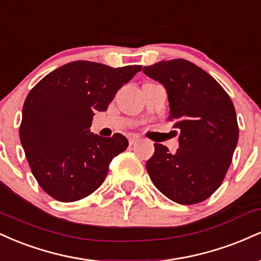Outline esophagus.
<instances>
[{"instance_id":"34e87169","label":"esophagus","mask_w":261,"mask_h":261,"mask_svg":"<svg viewBox=\"0 0 261 261\" xmlns=\"http://www.w3.org/2000/svg\"><path fill=\"white\" fill-rule=\"evenodd\" d=\"M140 141V137L139 136H130L128 137V143H130V145H134V143H136V142H139Z\"/></svg>"}]
</instances>
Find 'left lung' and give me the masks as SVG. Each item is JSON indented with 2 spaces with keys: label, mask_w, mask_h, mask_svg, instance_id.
<instances>
[{
  "label": "left lung",
  "mask_w": 261,
  "mask_h": 261,
  "mask_svg": "<svg viewBox=\"0 0 261 261\" xmlns=\"http://www.w3.org/2000/svg\"><path fill=\"white\" fill-rule=\"evenodd\" d=\"M143 73L164 86L168 119L179 133L175 153L154 143L149 178L172 201L201 202L220 188L232 162L239 136L234 106L214 77L188 60L160 61Z\"/></svg>",
  "instance_id": "8db88e82"
}]
</instances>
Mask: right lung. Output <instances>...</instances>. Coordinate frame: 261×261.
Segmentation results:
<instances>
[{
  "label": "right lung",
  "instance_id": "obj_1",
  "mask_svg": "<svg viewBox=\"0 0 261 261\" xmlns=\"http://www.w3.org/2000/svg\"><path fill=\"white\" fill-rule=\"evenodd\" d=\"M140 65L113 68L73 61L56 68L29 92L19 137L27 161L41 189L58 201L91 195L104 181L110 162L127 148L121 134L91 133L94 112H106L115 93Z\"/></svg>",
  "mask_w": 261,
  "mask_h": 261
}]
</instances>
